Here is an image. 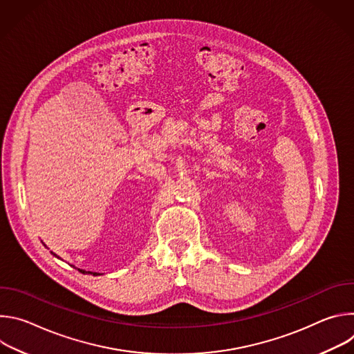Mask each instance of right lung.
Returning <instances> with one entry per match:
<instances>
[{"mask_svg": "<svg viewBox=\"0 0 354 354\" xmlns=\"http://www.w3.org/2000/svg\"><path fill=\"white\" fill-rule=\"evenodd\" d=\"M46 246V245H44ZM52 254L56 257V258H59L56 254H55V252H52ZM60 259V258H59ZM78 272H81V273H84V274H93V276H99L100 273H96V272H86V270H84V269H78Z\"/></svg>", "mask_w": 354, "mask_h": 354, "instance_id": "1", "label": "right lung"}]
</instances>
